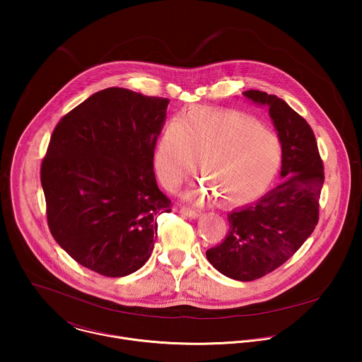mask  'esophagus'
Instances as JSON below:
<instances>
[{
  "instance_id": "obj_1",
  "label": "esophagus",
  "mask_w": 362,
  "mask_h": 362,
  "mask_svg": "<svg viewBox=\"0 0 362 362\" xmlns=\"http://www.w3.org/2000/svg\"><path fill=\"white\" fill-rule=\"evenodd\" d=\"M180 213H181V214H184V216L192 217V218L198 217V211H197V210H194V209H191V207L182 206L180 209Z\"/></svg>"
}]
</instances>
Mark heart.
I'll return each instance as SVG.
<instances>
[{
	"mask_svg": "<svg viewBox=\"0 0 362 362\" xmlns=\"http://www.w3.org/2000/svg\"><path fill=\"white\" fill-rule=\"evenodd\" d=\"M207 188L201 198H221L244 205L260 197L281 164V144L252 117L230 110H191L171 119L155 151V168L163 185L175 191L198 165Z\"/></svg>",
	"mask_w": 362,
	"mask_h": 362,
	"instance_id": "heart-1",
	"label": "heart"
}]
</instances>
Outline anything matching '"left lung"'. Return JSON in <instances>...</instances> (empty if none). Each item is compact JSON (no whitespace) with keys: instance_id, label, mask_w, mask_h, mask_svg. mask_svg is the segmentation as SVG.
<instances>
[{"instance_id":"1","label":"left lung","mask_w":362,"mask_h":362,"mask_svg":"<svg viewBox=\"0 0 362 362\" xmlns=\"http://www.w3.org/2000/svg\"><path fill=\"white\" fill-rule=\"evenodd\" d=\"M244 95L269 107L281 142L283 181L257 204L227 214L228 233L206 258L224 276L252 281L291 258L315 230L325 173L313 131L298 112L266 92Z\"/></svg>"}]
</instances>
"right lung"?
<instances>
[{"mask_svg":"<svg viewBox=\"0 0 362 362\" xmlns=\"http://www.w3.org/2000/svg\"><path fill=\"white\" fill-rule=\"evenodd\" d=\"M168 99L124 88L92 95L52 131L40 181L58 245L83 267L122 277L149 259L171 211L153 171Z\"/></svg>","mask_w":362,"mask_h":362,"instance_id":"1","label":"right lung"}]
</instances>
